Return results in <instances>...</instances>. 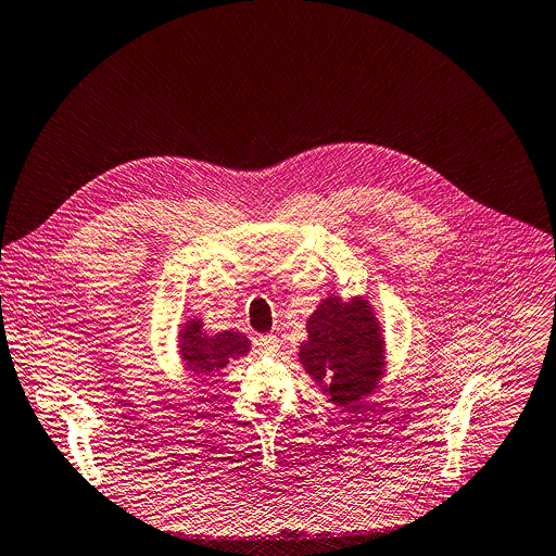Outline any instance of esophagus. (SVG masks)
Returning <instances> with one entry per match:
<instances>
[{
    "mask_svg": "<svg viewBox=\"0 0 556 556\" xmlns=\"http://www.w3.org/2000/svg\"><path fill=\"white\" fill-rule=\"evenodd\" d=\"M257 346H260L262 353H277L281 344H279V338H277V336H262V338L257 340Z\"/></svg>",
    "mask_w": 556,
    "mask_h": 556,
    "instance_id": "esophagus-1",
    "label": "esophagus"
}]
</instances>
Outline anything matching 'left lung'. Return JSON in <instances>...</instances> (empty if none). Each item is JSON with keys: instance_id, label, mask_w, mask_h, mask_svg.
<instances>
[{"instance_id": "8db88e82", "label": "left lung", "mask_w": 556, "mask_h": 556, "mask_svg": "<svg viewBox=\"0 0 556 556\" xmlns=\"http://www.w3.org/2000/svg\"><path fill=\"white\" fill-rule=\"evenodd\" d=\"M309 340L299 357L331 403L357 405L383 372L381 327L364 299H325L307 320ZM362 407V405H357Z\"/></svg>"}]
</instances>
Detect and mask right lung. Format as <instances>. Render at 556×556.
Here are the masks:
<instances>
[{
    "mask_svg": "<svg viewBox=\"0 0 556 556\" xmlns=\"http://www.w3.org/2000/svg\"><path fill=\"white\" fill-rule=\"evenodd\" d=\"M249 340L242 333L223 331L207 336L201 320H188L179 333V351L186 368L197 377H214L231 359L249 353Z\"/></svg>",
    "mask_w": 556,
    "mask_h": 556,
    "instance_id": "add662e5",
    "label": "right lung"
}]
</instances>
